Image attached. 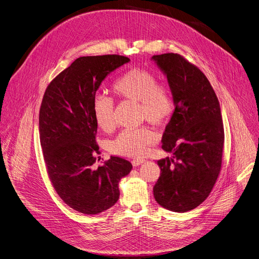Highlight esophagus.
<instances>
[{"label":"esophagus","mask_w":259,"mask_h":259,"mask_svg":"<svg viewBox=\"0 0 259 259\" xmlns=\"http://www.w3.org/2000/svg\"><path fill=\"white\" fill-rule=\"evenodd\" d=\"M146 160L145 159H133L132 160V165L133 166H138V165H140V164L142 163H144Z\"/></svg>","instance_id":"1"}]
</instances>
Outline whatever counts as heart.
Segmentation results:
<instances>
[{
	"instance_id": "b5f03b06",
	"label": "heart",
	"mask_w": 259,
	"mask_h": 259,
	"mask_svg": "<svg viewBox=\"0 0 259 259\" xmlns=\"http://www.w3.org/2000/svg\"><path fill=\"white\" fill-rule=\"evenodd\" d=\"M113 90L117 95L139 102V114L154 124L166 122L171 116L176 102L171 90L164 83H158L155 74L144 69H131L116 79ZM113 100L105 95H96L93 99L92 111L99 128L109 131L114 126ZM159 134L152 128L143 126L123 130L110 144L113 154L140 157L155 144Z\"/></svg>"
}]
</instances>
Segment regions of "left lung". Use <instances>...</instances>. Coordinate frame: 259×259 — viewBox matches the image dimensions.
<instances>
[{
  "label": "left lung",
  "mask_w": 259,
  "mask_h": 259,
  "mask_svg": "<svg viewBox=\"0 0 259 259\" xmlns=\"http://www.w3.org/2000/svg\"><path fill=\"white\" fill-rule=\"evenodd\" d=\"M165 73L176 108L162 136V149L172 157L157 163L160 177L153 188L156 201L185 213L202 203L218 179L224 128L220 104L206 76L178 54L153 56Z\"/></svg>",
  "instance_id": "1"
}]
</instances>
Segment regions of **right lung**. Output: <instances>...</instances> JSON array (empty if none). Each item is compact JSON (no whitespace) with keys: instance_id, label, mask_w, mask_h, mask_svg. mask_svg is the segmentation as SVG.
<instances>
[{"instance_id":"obj_1","label":"right lung","mask_w":259,"mask_h":259,"mask_svg":"<svg viewBox=\"0 0 259 259\" xmlns=\"http://www.w3.org/2000/svg\"><path fill=\"white\" fill-rule=\"evenodd\" d=\"M127 57H80L48 85L39 111V134L46 169L63 201L85 215L111 207L120 197L119 182L132 169L111 156L96 167L97 124L93 99L102 80L128 63Z\"/></svg>"}]
</instances>
